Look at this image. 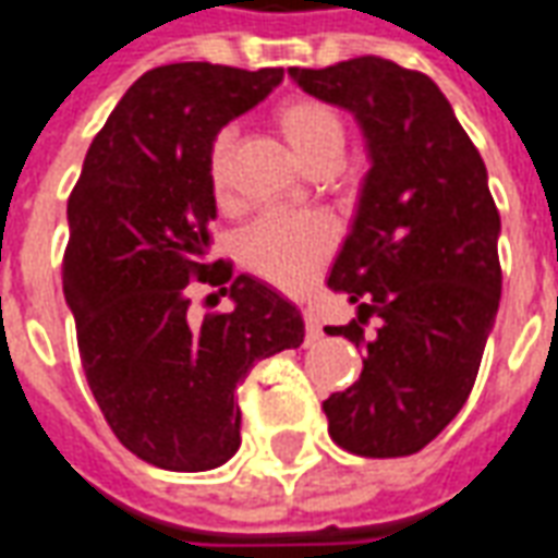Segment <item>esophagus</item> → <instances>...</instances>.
I'll list each match as a JSON object with an SVG mask.
<instances>
[{
	"label": "esophagus",
	"instance_id": "esophagus-1",
	"mask_svg": "<svg viewBox=\"0 0 558 558\" xmlns=\"http://www.w3.org/2000/svg\"><path fill=\"white\" fill-rule=\"evenodd\" d=\"M305 335L307 341H317L319 335H323V323H319V314L314 307H305Z\"/></svg>",
	"mask_w": 558,
	"mask_h": 558
}]
</instances>
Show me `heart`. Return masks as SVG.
I'll list each match as a JSON object with an SVG mask.
<instances>
[{
  "label": "heart",
  "mask_w": 558,
  "mask_h": 558,
  "mask_svg": "<svg viewBox=\"0 0 558 558\" xmlns=\"http://www.w3.org/2000/svg\"><path fill=\"white\" fill-rule=\"evenodd\" d=\"M280 135L287 138L295 157L311 169H332L344 154V120L332 105L319 99H287L275 111ZM235 132L223 130L211 144L208 178L217 202L232 198L229 184V154ZM335 226L317 214H263L241 239V259L253 275L266 278L280 290H302L323 256L332 251Z\"/></svg>",
  "instance_id": "b5f03b06"
}]
</instances>
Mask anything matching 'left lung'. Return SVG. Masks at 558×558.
I'll use <instances>...</instances> for the list:
<instances>
[{"label":"left lung","mask_w":558,"mask_h":558,"mask_svg":"<svg viewBox=\"0 0 558 558\" xmlns=\"http://www.w3.org/2000/svg\"><path fill=\"white\" fill-rule=\"evenodd\" d=\"M290 77L356 117L372 159L326 280L356 305L326 332L365 347L360 380L323 401L329 435L368 459L411 456L462 411L496 326L501 220L486 166L423 72L356 57ZM372 313L381 326L365 339Z\"/></svg>","instance_id":"8db88e82"}]
</instances>
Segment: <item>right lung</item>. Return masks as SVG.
I'll return each instance as SVG.
<instances>
[{
  "label": "right lung",
  "instance_id": "right-lung-1",
  "mask_svg": "<svg viewBox=\"0 0 558 558\" xmlns=\"http://www.w3.org/2000/svg\"><path fill=\"white\" fill-rule=\"evenodd\" d=\"M280 81L283 69L211 62L144 72L93 138L69 196L62 292L81 365L120 444L157 469L229 462L241 447L235 387L259 360L305 341V319L278 290L208 263L211 144ZM190 277L232 279L233 311L193 320Z\"/></svg>",
  "mask_w": 558,
  "mask_h": 558
}]
</instances>
